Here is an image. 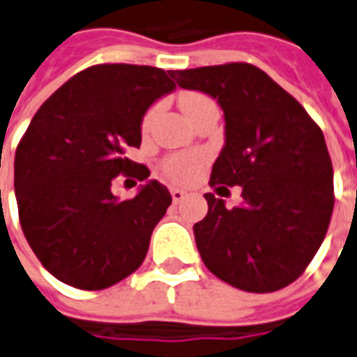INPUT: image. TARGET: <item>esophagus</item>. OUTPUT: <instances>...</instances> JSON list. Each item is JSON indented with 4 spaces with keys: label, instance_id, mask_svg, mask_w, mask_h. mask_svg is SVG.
I'll list each match as a JSON object with an SVG mask.
<instances>
[{
    "label": "esophagus",
    "instance_id": "34e87169",
    "mask_svg": "<svg viewBox=\"0 0 357 357\" xmlns=\"http://www.w3.org/2000/svg\"><path fill=\"white\" fill-rule=\"evenodd\" d=\"M171 196H173V202L178 204V202H183L186 194H184L183 190H178V188H173V190H171Z\"/></svg>",
    "mask_w": 357,
    "mask_h": 357
}]
</instances>
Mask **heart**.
Here are the masks:
<instances>
[{
  "instance_id": "obj_1",
  "label": "heart",
  "mask_w": 357,
  "mask_h": 357,
  "mask_svg": "<svg viewBox=\"0 0 357 357\" xmlns=\"http://www.w3.org/2000/svg\"><path fill=\"white\" fill-rule=\"evenodd\" d=\"M206 100V97L202 95H184L183 99H181V107H183L184 114L186 112H190L198 102H202ZM155 116V108H151L149 112L144 118V128H147L151 124V120ZM204 163V157L202 155H176V157H171V159H167L163 165V171L167 174V178H171L173 183H190L194 176L198 174L200 171V167Z\"/></svg>"
}]
</instances>
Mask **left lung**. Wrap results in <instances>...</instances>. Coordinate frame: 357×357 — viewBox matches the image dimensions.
<instances>
[{
	"label": "left lung",
	"mask_w": 357,
	"mask_h": 357,
	"mask_svg": "<svg viewBox=\"0 0 357 357\" xmlns=\"http://www.w3.org/2000/svg\"><path fill=\"white\" fill-rule=\"evenodd\" d=\"M174 79L223 110L225 144L210 184L243 188V204L231 210L204 194L208 213L194 225L204 264L243 291L289 286L317 255L333 215V163L321 128L250 63L181 70Z\"/></svg>",
	"instance_id": "8db88e82"
}]
</instances>
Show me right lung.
Listing matches in <instances>:
<instances>
[{
    "instance_id": "add662e5",
    "label": "right lung",
    "mask_w": 357,
    "mask_h": 357,
    "mask_svg": "<svg viewBox=\"0 0 357 357\" xmlns=\"http://www.w3.org/2000/svg\"><path fill=\"white\" fill-rule=\"evenodd\" d=\"M174 71L100 63L44 100L15 153L21 227L43 266L77 289H105L136 272L173 198L146 165L128 159L142 144L147 108L176 89ZM118 174L146 180L134 199L109 192Z\"/></svg>"
}]
</instances>
